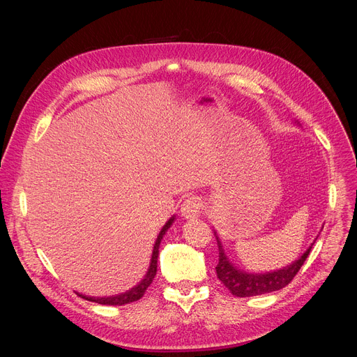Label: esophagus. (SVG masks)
<instances>
[{
  "instance_id": "34e87169",
  "label": "esophagus",
  "mask_w": 357,
  "mask_h": 357,
  "mask_svg": "<svg viewBox=\"0 0 357 357\" xmlns=\"http://www.w3.org/2000/svg\"><path fill=\"white\" fill-rule=\"evenodd\" d=\"M202 199L198 198V197H191L188 199H185V202L182 204V208H181V213L185 218H190V220H194V218H198L202 213Z\"/></svg>"
}]
</instances>
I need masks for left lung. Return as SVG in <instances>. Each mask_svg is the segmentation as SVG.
I'll use <instances>...</instances> for the list:
<instances>
[{
  "label": "left lung",
  "instance_id": "obj_1",
  "mask_svg": "<svg viewBox=\"0 0 357 357\" xmlns=\"http://www.w3.org/2000/svg\"><path fill=\"white\" fill-rule=\"evenodd\" d=\"M217 245H218V264L215 266L217 276L233 295L236 296H255L261 294H269L273 291H279L285 288L291 280L295 278L298 271L301 269L304 261L307 260L312 245L304 252V255L292 261L291 265L285 266L284 269L266 272V273H248L237 269L229 257L224 253V249L221 246V241L218 236L215 234Z\"/></svg>",
  "mask_w": 357,
  "mask_h": 357
}]
</instances>
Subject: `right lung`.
<instances>
[{
	"label": "right lung",
	"instance_id": "add662e5",
	"mask_svg": "<svg viewBox=\"0 0 357 357\" xmlns=\"http://www.w3.org/2000/svg\"><path fill=\"white\" fill-rule=\"evenodd\" d=\"M175 217H172L171 220H169L163 229L160 230L158 238H156V243H155V248H153V253H152V259H150V266H149V271L147 273L144 275V278L140 280L139 285H136L135 288H131L130 291L124 292V294H120V295H116V296H104V298H96V296H86V295H82V294H78L81 298L86 299V301H91V303H97V304H102V305H124V304H130V303H135L137 301V299H140L146 289L150 287V284L153 282V278L156 276V271H158V257H159V246H160V241L165 236V233L167 231V229L172 226Z\"/></svg>",
	"mask_w": 357,
	"mask_h": 357
}]
</instances>
